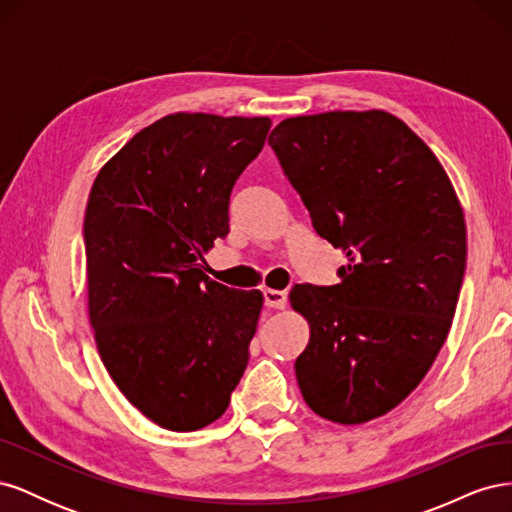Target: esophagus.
Masks as SVG:
<instances>
[{
	"instance_id": "obj_1",
	"label": "esophagus",
	"mask_w": 512,
	"mask_h": 512,
	"mask_svg": "<svg viewBox=\"0 0 512 512\" xmlns=\"http://www.w3.org/2000/svg\"><path fill=\"white\" fill-rule=\"evenodd\" d=\"M262 297H265V305L271 309H284L286 301H288V292L286 290H273L267 288L262 290Z\"/></svg>"
}]
</instances>
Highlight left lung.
Returning <instances> with one entry per match:
<instances>
[{
  "label": "left lung",
  "instance_id": "8db88e82",
  "mask_svg": "<svg viewBox=\"0 0 512 512\" xmlns=\"http://www.w3.org/2000/svg\"><path fill=\"white\" fill-rule=\"evenodd\" d=\"M269 145L322 239L348 256L339 284H297L309 322L294 371L305 404L359 425L425 378L455 316L466 222L433 151L384 111L277 123Z\"/></svg>",
  "mask_w": 512,
  "mask_h": 512
}]
</instances>
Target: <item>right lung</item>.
<instances>
[{"label":"right lung","mask_w":512,"mask_h":512,"mask_svg":"<svg viewBox=\"0 0 512 512\" xmlns=\"http://www.w3.org/2000/svg\"><path fill=\"white\" fill-rule=\"evenodd\" d=\"M269 117L175 113L104 164L85 211L89 320L132 406L170 431L220 418L250 359L258 290L209 280L230 192L265 147Z\"/></svg>","instance_id":"add662e5"}]
</instances>
